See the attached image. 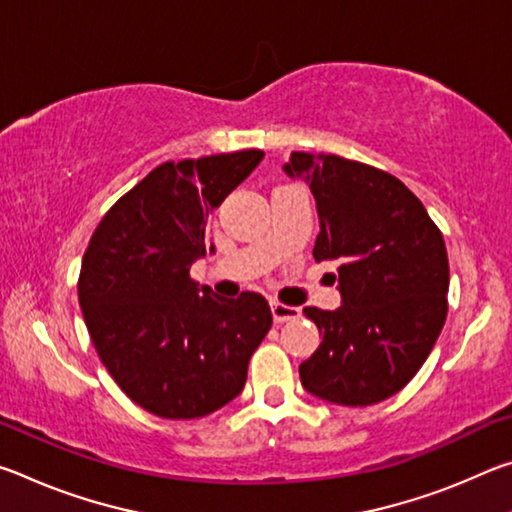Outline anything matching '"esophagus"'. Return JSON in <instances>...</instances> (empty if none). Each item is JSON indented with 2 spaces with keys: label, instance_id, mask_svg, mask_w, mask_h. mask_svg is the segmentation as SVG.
Returning a JSON list of instances; mask_svg holds the SVG:
<instances>
[{
  "label": "esophagus",
  "instance_id": "esophagus-1",
  "mask_svg": "<svg viewBox=\"0 0 512 512\" xmlns=\"http://www.w3.org/2000/svg\"><path fill=\"white\" fill-rule=\"evenodd\" d=\"M271 311H273L275 323H287V320H296L300 316L298 307L282 305V302H271Z\"/></svg>",
  "mask_w": 512,
  "mask_h": 512
}]
</instances>
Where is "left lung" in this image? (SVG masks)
<instances>
[{
	"label": "left lung",
	"instance_id": "left-lung-1",
	"mask_svg": "<svg viewBox=\"0 0 512 512\" xmlns=\"http://www.w3.org/2000/svg\"><path fill=\"white\" fill-rule=\"evenodd\" d=\"M284 171L316 198V262H339L343 305L305 307L323 343L300 363L311 395L377 404L409 384L447 318L443 232L402 180L341 155L293 151Z\"/></svg>",
	"mask_w": 512,
	"mask_h": 512
}]
</instances>
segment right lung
Here are the masks:
<instances>
[{
    "label": "right lung",
    "instance_id": "obj_1",
    "mask_svg": "<svg viewBox=\"0 0 512 512\" xmlns=\"http://www.w3.org/2000/svg\"><path fill=\"white\" fill-rule=\"evenodd\" d=\"M262 158L250 149L162 162L110 207L85 250L90 339L121 391L158 418H203L235 400L273 325L259 293L225 300L189 277L207 216Z\"/></svg>",
    "mask_w": 512,
    "mask_h": 512
}]
</instances>
